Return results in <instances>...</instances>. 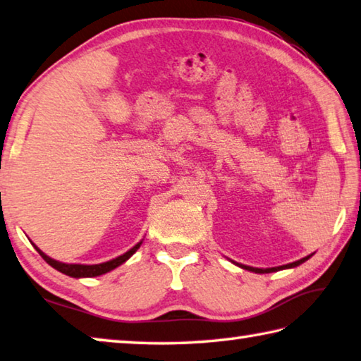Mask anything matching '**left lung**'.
Listing matches in <instances>:
<instances>
[{"mask_svg": "<svg viewBox=\"0 0 361 361\" xmlns=\"http://www.w3.org/2000/svg\"><path fill=\"white\" fill-rule=\"evenodd\" d=\"M311 255H306V257L300 259L297 262H292V264H287V265H281V267H273V268H254V267H246V265H240L241 268H245V270H249V271H254V273H271V271H279V270H284V268H293V267H298L300 264H303V262H306L307 259H310Z\"/></svg>", "mask_w": 361, "mask_h": 361, "instance_id": "8db88e82", "label": "left lung"}]
</instances>
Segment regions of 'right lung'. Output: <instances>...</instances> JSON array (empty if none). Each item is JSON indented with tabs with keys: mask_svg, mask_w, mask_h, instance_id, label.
Masks as SVG:
<instances>
[{
	"mask_svg": "<svg viewBox=\"0 0 361 361\" xmlns=\"http://www.w3.org/2000/svg\"><path fill=\"white\" fill-rule=\"evenodd\" d=\"M142 241L140 243H137L133 249H129L128 252H124L123 255H120V257H116L114 260H109V262H104V264H97V265H78V264H63V262H58V260H54L50 259L49 255H45L41 249H39L37 246H35L37 249V252L41 254V257L47 262L49 265H51L55 268V270L61 271L64 274H68V276H72V278H93V276H99V274H104L107 271H112L114 268L120 267L121 264H124L130 255H133L137 249L140 247Z\"/></svg>",
	"mask_w": 361,
	"mask_h": 361,
	"instance_id": "1",
	"label": "right lung"
}]
</instances>
